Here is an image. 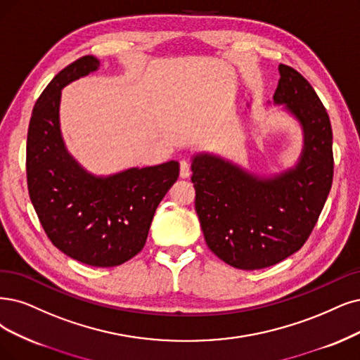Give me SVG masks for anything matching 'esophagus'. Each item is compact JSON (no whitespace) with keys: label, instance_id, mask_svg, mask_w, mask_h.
<instances>
[{"label":"esophagus","instance_id":"1","mask_svg":"<svg viewBox=\"0 0 360 360\" xmlns=\"http://www.w3.org/2000/svg\"><path fill=\"white\" fill-rule=\"evenodd\" d=\"M179 165H181V176L182 178H188L190 173H191V165H190L188 160L187 158H182L181 162H179Z\"/></svg>","mask_w":360,"mask_h":360}]
</instances>
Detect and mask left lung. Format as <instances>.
Segmentation results:
<instances>
[{
    "mask_svg": "<svg viewBox=\"0 0 360 360\" xmlns=\"http://www.w3.org/2000/svg\"><path fill=\"white\" fill-rule=\"evenodd\" d=\"M274 102L286 105L304 130L300 162L281 175L259 178L227 160L193 158L195 212L205 240L231 267L259 270L295 254L307 242L334 176L329 115L298 71L278 65Z\"/></svg>",
    "mask_w": 360,
    "mask_h": 360,
    "instance_id": "8db88e82",
    "label": "left lung"
}]
</instances>
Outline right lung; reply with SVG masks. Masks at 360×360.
I'll list each match as a JSON object with an SVG mask.
<instances>
[{
	"label": "right lung",
	"instance_id": "add662e5",
	"mask_svg": "<svg viewBox=\"0 0 360 360\" xmlns=\"http://www.w3.org/2000/svg\"><path fill=\"white\" fill-rule=\"evenodd\" d=\"M99 68L83 56L51 79L35 102L26 141V179L39 222L65 255L115 267L145 246L158 203L179 176V163L93 176L68 154L59 127L60 90Z\"/></svg>",
	"mask_w": 360,
	"mask_h": 360
}]
</instances>
